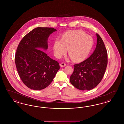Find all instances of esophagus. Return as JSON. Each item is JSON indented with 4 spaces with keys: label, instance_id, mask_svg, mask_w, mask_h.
<instances>
[{
    "label": "esophagus",
    "instance_id": "34e87169",
    "mask_svg": "<svg viewBox=\"0 0 124 124\" xmlns=\"http://www.w3.org/2000/svg\"><path fill=\"white\" fill-rule=\"evenodd\" d=\"M60 66L61 67H65L66 66V64H65V63H64V62H63V63H62L61 64H60Z\"/></svg>",
    "mask_w": 124,
    "mask_h": 124
}]
</instances>
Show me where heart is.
<instances>
[{"label": "heart", "instance_id": "heart-1", "mask_svg": "<svg viewBox=\"0 0 124 124\" xmlns=\"http://www.w3.org/2000/svg\"><path fill=\"white\" fill-rule=\"evenodd\" d=\"M92 38L81 30L68 31L62 36L61 40L56 39L53 45L55 57L60 58L65 55L67 49L68 54L75 62L85 59L93 46Z\"/></svg>", "mask_w": 124, "mask_h": 124}]
</instances>
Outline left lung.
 Masks as SVG:
<instances>
[{"mask_svg":"<svg viewBox=\"0 0 124 124\" xmlns=\"http://www.w3.org/2000/svg\"><path fill=\"white\" fill-rule=\"evenodd\" d=\"M97 45L94 52L84 61L74 65L70 81L76 88L89 91L101 81L107 65V53L100 36L96 33Z\"/></svg>","mask_w":124,"mask_h":124,"instance_id":"8db88e82","label":"left lung"}]
</instances>
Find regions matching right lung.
<instances>
[{
    "mask_svg": "<svg viewBox=\"0 0 124 124\" xmlns=\"http://www.w3.org/2000/svg\"><path fill=\"white\" fill-rule=\"evenodd\" d=\"M56 31L53 28L37 27L24 36L18 46L15 57L16 68L22 82L29 88H46L60 68L58 61L41 50H47L48 38Z\"/></svg>",
    "mask_w": 124,
    "mask_h": 124,
    "instance_id": "obj_1",
    "label": "right lung"
}]
</instances>
